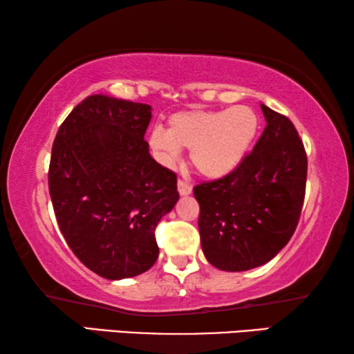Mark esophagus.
<instances>
[{
  "instance_id": "obj_1",
  "label": "esophagus",
  "mask_w": 354,
  "mask_h": 354,
  "mask_svg": "<svg viewBox=\"0 0 354 354\" xmlns=\"http://www.w3.org/2000/svg\"><path fill=\"white\" fill-rule=\"evenodd\" d=\"M178 192H179V195H183V196L190 195L192 194V185L189 183L183 181V179H179V181H178Z\"/></svg>"
}]
</instances>
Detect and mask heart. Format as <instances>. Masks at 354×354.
Masks as SVG:
<instances>
[{"label": "heart", "instance_id": "1", "mask_svg": "<svg viewBox=\"0 0 354 354\" xmlns=\"http://www.w3.org/2000/svg\"><path fill=\"white\" fill-rule=\"evenodd\" d=\"M259 118L248 106L230 109H192L169 118V129L156 127L148 134V147L164 167H175L181 149H189L190 162L200 175L217 179L242 162L253 143Z\"/></svg>", "mask_w": 354, "mask_h": 354}]
</instances>
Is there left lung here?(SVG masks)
Returning <instances> with one entry per match:
<instances>
[{"mask_svg":"<svg viewBox=\"0 0 354 354\" xmlns=\"http://www.w3.org/2000/svg\"><path fill=\"white\" fill-rule=\"evenodd\" d=\"M267 127L236 170L194 189L207 262L245 272L272 261L290 241L301 214L308 158L289 118L261 104Z\"/></svg>","mask_w":354,"mask_h":354,"instance_id":"obj_1","label":"left lung"}]
</instances>
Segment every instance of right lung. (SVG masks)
Returning <instances> with one entry per match:
<instances>
[{"label":"right lung","mask_w":354,"mask_h":354,"mask_svg":"<svg viewBox=\"0 0 354 354\" xmlns=\"http://www.w3.org/2000/svg\"><path fill=\"white\" fill-rule=\"evenodd\" d=\"M151 106L91 95L59 128L48 185L59 227L84 266L133 278L159 256L154 230L179 200L176 175L143 139Z\"/></svg>","instance_id":"1"}]
</instances>
